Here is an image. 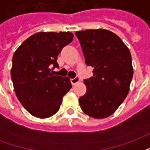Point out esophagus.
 <instances>
[{
    "label": "esophagus",
    "mask_w": 150,
    "mask_h": 150,
    "mask_svg": "<svg viewBox=\"0 0 150 150\" xmlns=\"http://www.w3.org/2000/svg\"><path fill=\"white\" fill-rule=\"evenodd\" d=\"M71 82L72 85L76 84L77 83L79 82V76H75L74 79H71Z\"/></svg>",
    "instance_id": "34e87169"
}]
</instances>
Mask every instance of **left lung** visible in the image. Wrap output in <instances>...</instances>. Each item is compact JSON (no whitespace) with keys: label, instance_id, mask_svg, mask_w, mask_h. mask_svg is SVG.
Segmentation results:
<instances>
[{"label":"left lung","instance_id":"1","mask_svg":"<svg viewBox=\"0 0 150 150\" xmlns=\"http://www.w3.org/2000/svg\"><path fill=\"white\" fill-rule=\"evenodd\" d=\"M85 62L93 76L84 79L87 91L79 99L83 112L96 119L111 116L129 93L133 75L129 48L107 30L77 31Z\"/></svg>","mask_w":150,"mask_h":150}]
</instances>
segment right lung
I'll return each mask as SVG.
<instances>
[{"label": "right lung", "mask_w": 150, "mask_h": 150, "mask_svg": "<svg viewBox=\"0 0 150 150\" xmlns=\"http://www.w3.org/2000/svg\"><path fill=\"white\" fill-rule=\"evenodd\" d=\"M71 32H38L24 41L13 56L11 79L15 93L32 116L47 118L59 111L71 88L68 77L54 75L57 57L73 40Z\"/></svg>", "instance_id": "1"}]
</instances>
